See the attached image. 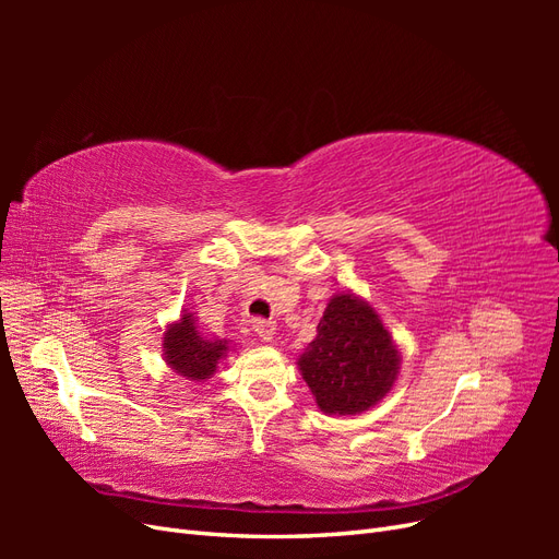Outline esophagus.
<instances>
[{"label":"esophagus","instance_id":"1","mask_svg":"<svg viewBox=\"0 0 559 559\" xmlns=\"http://www.w3.org/2000/svg\"><path fill=\"white\" fill-rule=\"evenodd\" d=\"M251 326H253V331H257V335L261 337L263 343H270L275 337V331H277V326H275V321H267V319H253L251 321Z\"/></svg>","mask_w":559,"mask_h":559}]
</instances>
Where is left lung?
<instances>
[{
  "label": "left lung",
  "instance_id": "8db88e82",
  "mask_svg": "<svg viewBox=\"0 0 559 559\" xmlns=\"http://www.w3.org/2000/svg\"><path fill=\"white\" fill-rule=\"evenodd\" d=\"M298 368L321 413L359 415L392 392L401 354L380 314L341 292L329 300Z\"/></svg>",
  "mask_w": 559,
  "mask_h": 559
}]
</instances>
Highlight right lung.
Listing matches in <instances>:
<instances>
[{"instance_id": "obj_1", "label": "right lung", "mask_w": 559, "mask_h": 559, "mask_svg": "<svg viewBox=\"0 0 559 559\" xmlns=\"http://www.w3.org/2000/svg\"><path fill=\"white\" fill-rule=\"evenodd\" d=\"M195 317L186 312L167 324L163 333V359L177 376L191 382H205L216 373V366L228 354V341L202 335Z\"/></svg>"}]
</instances>
